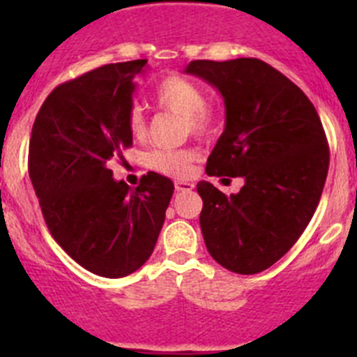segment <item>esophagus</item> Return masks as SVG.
<instances>
[{
	"label": "esophagus",
	"instance_id": "obj_1",
	"mask_svg": "<svg viewBox=\"0 0 357 357\" xmlns=\"http://www.w3.org/2000/svg\"><path fill=\"white\" fill-rule=\"evenodd\" d=\"M175 189L178 193H188V191H193L195 184L189 181H176L175 182Z\"/></svg>",
	"mask_w": 357,
	"mask_h": 357
}]
</instances>
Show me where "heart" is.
<instances>
[{
    "label": "heart",
    "mask_w": 357,
    "mask_h": 357,
    "mask_svg": "<svg viewBox=\"0 0 357 357\" xmlns=\"http://www.w3.org/2000/svg\"><path fill=\"white\" fill-rule=\"evenodd\" d=\"M155 102L162 109L184 116L191 134L207 137L216 127V114L206 103V94L197 82L181 75L164 78L155 89ZM127 128L135 139L146 134V118L139 105H132L127 114ZM197 159V151L191 148L182 150H155L148 155V166L153 172L168 176L188 175Z\"/></svg>",
    "instance_id": "1"
}]
</instances>
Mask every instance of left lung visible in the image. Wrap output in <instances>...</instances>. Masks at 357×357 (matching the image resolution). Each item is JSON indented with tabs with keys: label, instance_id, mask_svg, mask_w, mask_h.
<instances>
[{
	"label": "left lung",
	"instance_id": "1",
	"mask_svg": "<svg viewBox=\"0 0 357 357\" xmlns=\"http://www.w3.org/2000/svg\"><path fill=\"white\" fill-rule=\"evenodd\" d=\"M184 73L225 102V130L206 173L245 178L230 197L197 184L204 241L230 272L259 273L295 245L317 211L329 172L326 132L301 87L259 59L193 61Z\"/></svg>",
	"mask_w": 357,
	"mask_h": 357
}]
</instances>
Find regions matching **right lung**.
<instances>
[{"mask_svg":"<svg viewBox=\"0 0 357 357\" xmlns=\"http://www.w3.org/2000/svg\"><path fill=\"white\" fill-rule=\"evenodd\" d=\"M146 62L107 64L59 85L31 128L28 172L44 222L71 259L109 279L146 263L175 189L155 172L130 189L109 169L132 146L127 114Z\"/></svg>","mask_w":357,"mask_h":357,"instance_id":"add662e5","label":"right lung"}]
</instances>
